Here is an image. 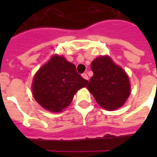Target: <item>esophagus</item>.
Masks as SVG:
<instances>
[{"label":"esophagus","mask_w":157,"mask_h":157,"mask_svg":"<svg viewBox=\"0 0 157 157\" xmlns=\"http://www.w3.org/2000/svg\"><path fill=\"white\" fill-rule=\"evenodd\" d=\"M82 75V77L85 79V80H86V81H89V77H88V75H86V73H83Z\"/></svg>","instance_id":"obj_1"}]
</instances>
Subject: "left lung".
<instances>
[{
    "label": "left lung",
    "instance_id": "1",
    "mask_svg": "<svg viewBox=\"0 0 157 157\" xmlns=\"http://www.w3.org/2000/svg\"><path fill=\"white\" fill-rule=\"evenodd\" d=\"M93 75L86 86L94 98L106 110H115L124 104L130 94L128 75L109 56H100L92 62Z\"/></svg>",
    "mask_w": 157,
    "mask_h": 157
}]
</instances>
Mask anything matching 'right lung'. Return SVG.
<instances>
[{
	"mask_svg": "<svg viewBox=\"0 0 157 157\" xmlns=\"http://www.w3.org/2000/svg\"><path fill=\"white\" fill-rule=\"evenodd\" d=\"M87 83L77 73L75 65L63 56L54 55L34 75L33 94L44 109L59 113L71 104L76 92Z\"/></svg>",
	"mask_w": 157,
	"mask_h": 157,
	"instance_id": "1",
	"label": "right lung"
}]
</instances>
